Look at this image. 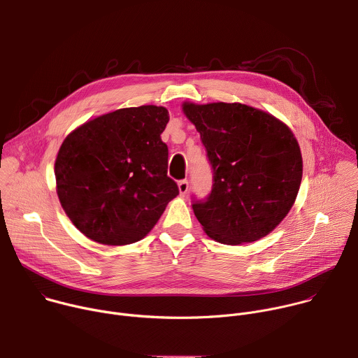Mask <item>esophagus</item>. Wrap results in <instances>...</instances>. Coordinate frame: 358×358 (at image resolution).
Returning <instances> with one entry per match:
<instances>
[{"label": "esophagus", "mask_w": 358, "mask_h": 358, "mask_svg": "<svg viewBox=\"0 0 358 358\" xmlns=\"http://www.w3.org/2000/svg\"><path fill=\"white\" fill-rule=\"evenodd\" d=\"M188 181L187 180H181V181H178V189H180V194L181 195H185L187 192H188Z\"/></svg>", "instance_id": "34e87169"}]
</instances>
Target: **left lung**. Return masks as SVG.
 I'll return each instance as SVG.
<instances>
[{
  "label": "left lung",
  "mask_w": 358,
  "mask_h": 358,
  "mask_svg": "<svg viewBox=\"0 0 358 358\" xmlns=\"http://www.w3.org/2000/svg\"><path fill=\"white\" fill-rule=\"evenodd\" d=\"M207 150L213 189L192 198L207 235L238 245L272 232L297 196L303 162L290 129L269 113L241 103H184Z\"/></svg>",
  "instance_id": "8db88e82"
}]
</instances>
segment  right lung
I'll return each instance as SVG.
<instances>
[{
    "label": "right lung",
    "instance_id": "1",
    "mask_svg": "<svg viewBox=\"0 0 358 358\" xmlns=\"http://www.w3.org/2000/svg\"><path fill=\"white\" fill-rule=\"evenodd\" d=\"M170 120L162 106L119 109L99 116L62 143L55 162L57 192L73 225L89 239L129 245L157 224L178 185L167 176Z\"/></svg>",
    "mask_w": 358,
    "mask_h": 358
}]
</instances>
